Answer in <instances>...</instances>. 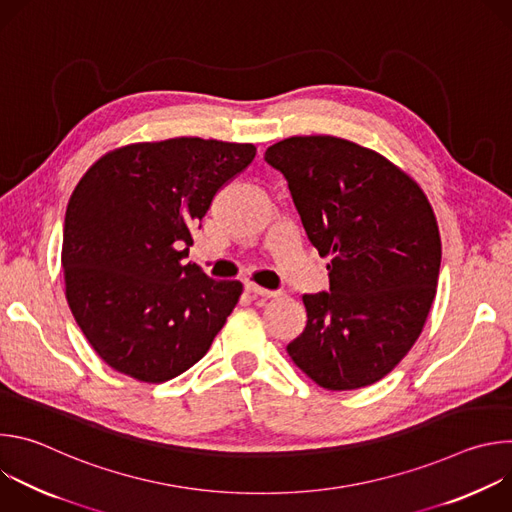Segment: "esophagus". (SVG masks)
I'll list each match as a JSON object with an SVG mask.
<instances>
[{"label": "esophagus", "instance_id": "obj_1", "mask_svg": "<svg viewBox=\"0 0 512 512\" xmlns=\"http://www.w3.org/2000/svg\"><path fill=\"white\" fill-rule=\"evenodd\" d=\"M245 289L249 291V294H253V296H263V298H279V296H281V291L265 289V287H261V285H257V283H247Z\"/></svg>", "mask_w": 512, "mask_h": 512}]
</instances>
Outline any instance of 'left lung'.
Instances as JSON below:
<instances>
[{"mask_svg": "<svg viewBox=\"0 0 512 512\" xmlns=\"http://www.w3.org/2000/svg\"><path fill=\"white\" fill-rule=\"evenodd\" d=\"M289 186L330 291L304 294L306 328L287 344L328 391L389 375L419 338L435 298L442 239L421 186L375 150L334 135L287 137L265 152Z\"/></svg>", "mask_w": 512, "mask_h": 512, "instance_id": "obj_1", "label": "left lung"}]
</instances>
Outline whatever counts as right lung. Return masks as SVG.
I'll list each match as a JSON object with an SVG mask.
<instances>
[{
	"instance_id": "right-lung-1",
	"label": "right lung",
	"mask_w": 512,
	"mask_h": 512,
	"mask_svg": "<svg viewBox=\"0 0 512 512\" xmlns=\"http://www.w3.org/2000/svg\"><path fill=\"white\" fill-rule=\"evenodd\" d=\"M253 143L172 137L121 145L72 190L62 233L68 308L95 352L141 383L170 381L210 348L243 283L184 263L192 227L253 160Z\"/></svg>"
}]
</instances>
